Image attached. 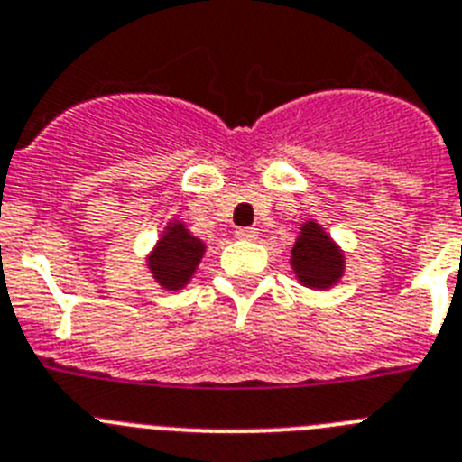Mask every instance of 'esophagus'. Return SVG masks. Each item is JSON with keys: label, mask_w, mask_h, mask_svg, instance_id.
I'll return each instance as SVG.
<instances>
[{"label": "esophagus", "mask_w": 462, "mask_h": 462, "mask_svg": "<svg viewBox=\"0 0 462 462\" xmlns=\"http://www.w3.org/2000/svg\"><path fill=\"white\" fill-rule=\"evenodd\" d=\"M236 239H246V241H255L257 236H260V232L255 230V227H239V230L235 232Z\"/></svg>", "instance_id": "1"}]
</instances>
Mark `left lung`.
Here are the masks:
<instances>
[{"instance_id":"8db88e82","label":"left lung","mask_w":462,"mask_h":462,"mask_svg":"<svg viewBox=\"0 0 462 462\" xmlns=\"http://www.w3.org/2000/svg\"><path fill=\"white\" fill-rule=\"evenodd\" d=\"M290 264L303 288L329 290L343 278L345 255L319 223L306 221L299 227Z\"/></svg>"}]
</instances>
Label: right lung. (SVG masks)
Listing matches in <instances>:
<instances>
[{
  "label": "right lung",
  "mask_w": 462,
  "mask_h": 462,
  "mask_svg": "<svg viewBox=\"0 0 462 462\" xmlns=\"http://www.w3.org/2000/svg\"><path fill=\"white\" fill-rule=\"evenodd\" d=\"M205 251V241L190 235L186 223L172 221L147 255V269L161 288L174 292L189 285Z\"/></svg>",
  "instance_id": "obj_1"
}]
</instances>
